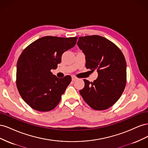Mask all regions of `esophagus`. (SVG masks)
<instances>
[{
    "label": "esophagus",
    "mask_w": 148,
    "mask_h": 148,
    "mask_svg": "<svg viewBox=\"0 0 148 148\" xmlns=\"http://www.w3.org/2000/svg\"><path fill=\"white\" fill-rule=\"evenodd\" d=\"M71 79H72V81H75V80L78 79V78L77 77H75V76L73 75L72 77H71Z\"/></svg>",
    "instance_id": "34e87169"
}]
</instances>
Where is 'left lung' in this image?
Wrapping results in <instances>:
<instances>
[{
	"mask_svg": "<svg viewBox=\"0 0 148 148\" xmlns=\"http://www.w3.org/2000/svg\"><path fill=\"white\" fill-rule=\"evenodd\" d=\"M77 44L86 56V68L98 73L93 82L83 79L80 95L94 110L109 109L126 86L127 64L123 53L114 43L98 35L79 37Z\"/></svg>",
	"mask_w": 148,
	"mask_h": 148,
	"instance_id": "obj_1",
	"label": "left lung"
}]
</instances>
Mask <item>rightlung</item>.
<instances>
[{
  "label": "right lung",
  "mask_w": 148,
  "mask_h": 148,
  "mask_svg": "<svg viewBox=\"0 0 148 148\" xmlns=\"http://www.w3.org/2000/svg\"><path fill=\"white\" fill-rule=\"evenodd\" d=\"M77 37L47 36L30 44L17 62L16 84L25 102L39 112H48L58 105L71 81L70 75L57 78L51 72L61 62L63 53L75 46Z\"/></svg>",
  "instance_id": "right-lung-1"
}]
</instances>
